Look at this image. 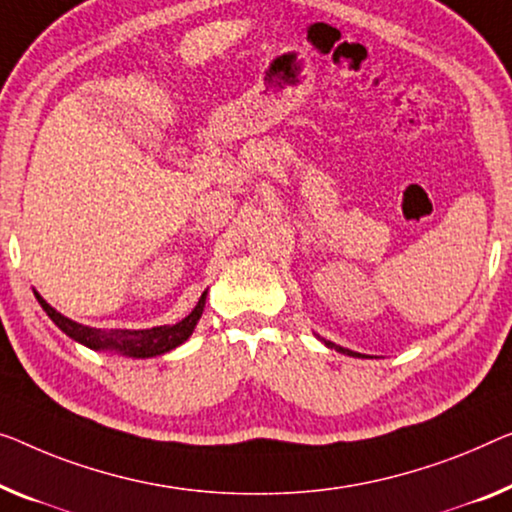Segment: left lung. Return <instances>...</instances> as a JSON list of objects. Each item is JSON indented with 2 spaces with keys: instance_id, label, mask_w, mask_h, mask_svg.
Masks as SVG:
<instances>
[{
  "instance_id": "1",
  "label": "left lung",
  "mask_w": 512,
  "mask_h": 512,
  "mask_svg": "<svg viewBox=\"0 0 512 512\" xmlns=\"http://www.w3.org/2000/svg\"><path fill=\"white\" fill-rule=\"evenodd\" d=\"M326 345L333 347L335 352H342V354H349V356H361V354H356V352H349V349H342V347H338V345H333V342H326Z\"/></svg>"
}]
</instances>
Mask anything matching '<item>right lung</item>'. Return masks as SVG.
<instances>
[{"mask_svg":"<svg viewBox=\"0 0 512 512\" xmlns=\"http://www.w3.org/2000/svg\"><path fill=\"white\" fill-rule=\"evenodd\" d=\"M41 308L48 312V317L55 322L61 331H64L68 338L82 342L89 349H117L121 354L135 356V358H149V356H160L170 349L179 347L181 342H186L193 333L197 319L202 317L204 310V299H207V292L200 296V301L193 308V312L186 319H181L177 324L167 326H154V329H142V331H103V329H89V326H82L78 322H71V319L59 315V312L52 308V305L45 303L41 296L36 294Z\"/></svg>","mask_w":512,"mask_h":512,"instance_id":"1","label":"right lung"}]
</instances>
